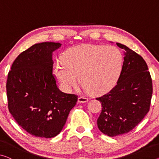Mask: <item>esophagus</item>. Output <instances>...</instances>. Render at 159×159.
I'll return each instance as SVG.
<instances>
[{"label":"esophagus","instance_id":"1","mask_svg":"<svg viewBox=\"0 0 159 159\" xmlns=\"http://www.w3.org/2000/svg\"><path fill=\"white\" fill-rule=\"evenodd\" d=\"M88 101V98L85 97H80L78 98V102L79 103H84V102H87Z\"/></svg>","mask_w":159,"mask_h":159}]
</instances>
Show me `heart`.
<instances>
[{"label":"heart","mask_w":159,"mask_h":159,"mask_svg":"<svg viewBox=\"0 0 159 159\" xmlns=\"http://www.w3.org/2000/svg\"><path fill=\"white\" fill-rule=\"evenodd\" d=\"M123 57L114 46L82 45L66 51L63 60L53 67L62 89L70 92L81 83L94 94H101L114 86L121 72Z\"/></svg>","instance_id":"1"}]
</instances>
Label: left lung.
<instances>
[{
  "label": "left lung",
  "instance_id": "8db88e82",
  "mask_svg": "<svg viewBox=\"0 0 159 159\" xmlns=\"http://www.w3.org/2000/svg\"><path fill=\"white\" fill-rule=\"evenodd\" d=\"M124 62L117 84L108 93L97 97L102 111L97 126L102 133L116 136L128 133L144 118L150 109L152 80L143 57L126 45Z\"/></svg>",
  "mask_w": 159,
  "mask_h": 159
}]
</instances>
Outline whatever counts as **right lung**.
Listing matches in <instances>:
<instances>
[{"instance_id": "add662e5", "label": "right lung", "mask_w": 159, "mask_h": 159, "mask_svg": "<svg viewBox=\"0 0 159 159\" xmlns=\"http://www.w3.org/2000/svg\"><path fill=\"white\" fill-rule=\"evenodd\" d=\"M59 43L35 44L13 63L6 83L10 113L24 130L41 138L59 134L77 96L61 92L52 74Z\"/></svg>"}]
</instances>
